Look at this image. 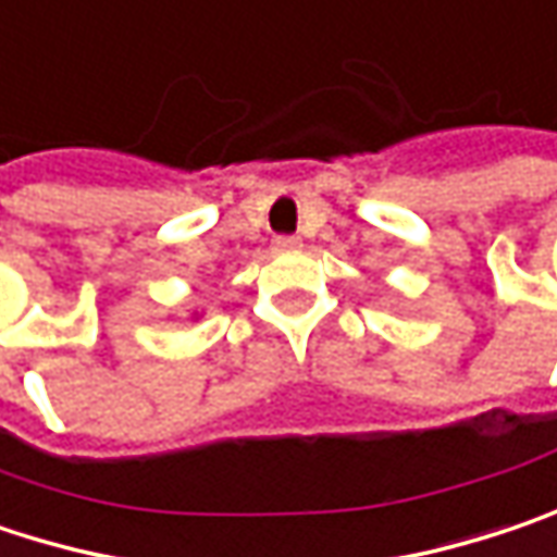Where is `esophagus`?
<instances>
[{
  "mask_svg": "<svg viewBox=\"0 0 557 557\" xmlns=\"http://www.w3.org/2000/svg\"><path fill=\"white\" fill-rule=\"evenodd\" d=\"M299 248H302V243H299L296 236H277V239H274V251H277V255H293V251H299Z\"/></svg>",
  "mask_w": 557,
  "mask_h": 557,
  "instance_id": "esophagus-1",
  "label": "esophagus"
}]
</instances>
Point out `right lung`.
I'll return each instance as SVG.
<instances>
[{
    "label": "right lung",
    "mask_w": 557,
    "mask_h": 557,
    "mask_svg": "<svg viewBox=\"0 0 557 557\" xmlns=\"http://www.w3.org/2000/svg\"><path fill=\"white\" fill-rule=\"evenodd\" d=\"M195 314H198V311H195Z\"/></svg>",
    "instance_id": "1"
}]
</instances>
